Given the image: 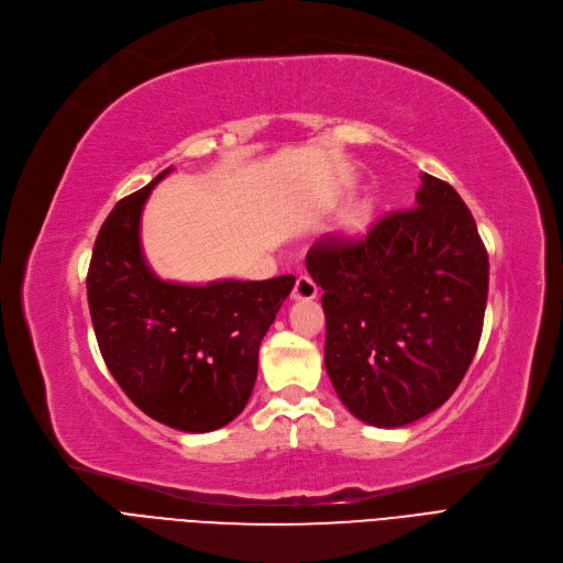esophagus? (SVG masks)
<instances>
[{
    "label": "esophagus",
    "mask_w": 563,
    "mask_h": 563,
    "mask_svg": "<svg viewBox=\"0 0 563 563\" xmlns=\"http://www.w3.org/2000/svg\"><path fill=\"white\" fill-rule=\"evenodd\" d=\"M318 295V286L309 275H300L292 288V300H313Z\"/></svg>",
    "instance_id": "34e87169"
}]
</instances>
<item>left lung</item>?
Instances as JSON below:
<instances>
[{
	"label": "left lung",
	"instance_id": "obj_1",
	"mask_svg": "<svg viewBox=\"0 0 563 563\" xmlns=\"http://www.w3.org/2000/svg\"><path fill=\"white\" fill-rule=\"evenodd\" d=\"M416 207L366 239L318 241L307 271L324 290V368L352 416L402 427L439 409L477 352L488 254L459 192L420 175Z\"/></svg>",
	"mask_w": 563,
	"mask_h": 563
}]
</instances>
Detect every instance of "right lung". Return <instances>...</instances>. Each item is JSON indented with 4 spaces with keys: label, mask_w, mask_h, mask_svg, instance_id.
Masks as SVG:
<instances>
[{
    "label": "right lung",
    "mask_w": 563,
    "mask_h": 563,
    "mask_svg": "<svg viewBox=\"0 0 563 563\" xmlns=\"http://www.w3.org/2000/svg\"><path fill=\"white\" fill-rule=\"evenodd\" d=\"M168 173L126 195L99 229L88 307L99 352L126 398L163 424L205 434L245 409L261 341L295 277L205 286L158 279L143 256L141 213Z\"/></svg>",
    "instance_id": "right-lung-1"
}]
</instances>
